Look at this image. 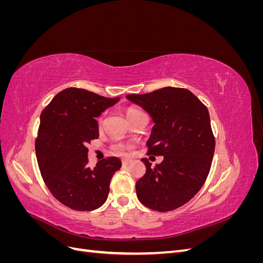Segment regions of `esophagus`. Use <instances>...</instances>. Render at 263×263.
<instances>
[{"label": "esophagus", "mask_w": 263, "mask_h": 263, "mask_svg": "<svg viewBox=\"0 0 263 263\" xmlns=\"http://www.w3.org/2000/svg\"><path fill=\"white\" fill-rule=\"evenodd\" d=\"M122 163L123 165H128L129 163H132V160L130 159H124V160H122Z\"/></svg>", "instance_id": "obj_1"}]
</instances>
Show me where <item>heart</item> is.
Returning a JSON list of instances; mask_svg holds the SVG:
<instances>
[{"label":"heart","mask_w":263,"mask_h":263,"mask_svg":"<svg viewBox=\"0 0 263 263\" xmlns=\"http://www.w3.org/2000/svg\"><path fill=\"white\" fill-rule=\"evenodd\" d=\"M138 113V110L136 109H128L127 110V118H129L132 115ZM114 151L117 154V155H121V156H126L128 155V151H129V147H127L125 145H117L114 147Z\"/></svg>","instance_id":"b5f03b06"}]
</instances>
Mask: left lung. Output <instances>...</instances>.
I'll return each mask as SVG.
<instances>
[{
  "label": "left lung",
  "mask_w": 263,
  "mask_h": 263,
  "mask_svg": "<svg viewBox=\"0 0 263 263\" xmlns=\"http://www.w3.org/2000/svg\"><path fill=\"white\" fill-rule=\"evenodd\" d=\"M126 99L144 108L155 123L148 155L163 156L154 168L141 159L146 173L136 182L138 200L154 211L176 210L194 197L209 176L215 151L209 109L181 87L166 86Z\"/></svg>",
  "instance_id": "obj_1"
}]
</instances>
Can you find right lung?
<instances>
[{
    "label": "right lung",
    "mask_w": 263,
    "mask_h": 263,
    "mask_svg": "<svg viewBox=\"0 0 263 263\" xmlns=\"http://www.w3.org/2000/svg\"><path fill=\"white\" fill-rule=\"evenodd\" d=\"M119 98L107 99L77 87L62 90L45 107L36 139L42 177L51 194L76 211H93L105 203L109 183L121 169L116 157L87 165L86 145L99 138V117Z\"/></svg>",
    "instance_id": "right-lung-1"
}]
</instances>
